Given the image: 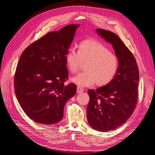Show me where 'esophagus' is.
Segmentation results:
<instances>
[{
  "label": "esophagus",
  "instance_id": "1",
  "mask_svg": "<svg viewBox=\"0 0 155 155\" xmlns=\"http://www.w3.org/2000/svg\"><path fill=\"white\" fill-rule=\"evenodd\" d=\"M84 91L83 89L81 88V87H77V92L78 93H81Z\"/></svg>",
  "mask_w": 155,
  "mask_h": 155
}]
</instances>
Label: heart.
Here are the masks:
<instances>
[{"label": "heart", "instance_id": "obj_1", "mask_svg": "<svg viewBox=\"0 0 155 155\" xmlns=\"http://www.w3.org/2000/svg\"><path fill=\"white\" fill-rule=\"evenodd\" d=\"M65 62L71 73L78 71L85 63V71L71 78V81L80 87L92 86L96 83L104 85L114 78L118 68L116 56L106 46L95 40H86L79 45L78 52L74 49L68 50Z\"/></svg>", "mask_w": 155, "mask_h": 155}]
</instances>
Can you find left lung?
<instances>
[{
    "label": "left lung",
    "instance_id": "1",
    "mask_svg": "<svg viewBox=\"0 0 155 155\" xmlns=\"http://www.w3.org/2000/svg\"><path fill=\"white\" fill-rule=\"evenodd\" d=\"M97 34L112 45L118 60L114 78L106 85L87 91V120L92 128L107 132L119 127L137 104L139 71L133 54L114 33L97 28Z\"/></svg>",
    "mask_w": 155,
    "mask_h": 155
}]
</instances>
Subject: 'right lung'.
Segmentation results:
<instances>
[{"label":"right lung","mask_w":155,"mask_h":155,"mask_svg":"<svg viewBox=\"0 0 155 155\" xmlns=\"http://www.w3.org/2000/svg\"><path fill=\"white\" fill-rule=\"evenodd\" d=\"M79 25L48 33L24 50L16 68L14 88L27 116L35 122L51 125L62 120L67 101L76 93L68 78L65 55Z\"/></svg>","instance_id":"right-lung-1"}]
</instances>
